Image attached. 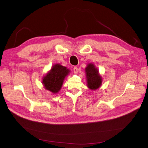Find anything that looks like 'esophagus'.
<instances>
[{"mask_svg":"<svg viewBox=\"0 0 148 148\" xmlns=\"http://www.w3.org/2000/svg\"><path fill=\"white\" fill-rule=\"evenodd\" d=\"M73 71H74L75 73H78V67L77 66H74Z\"/></svg>","mask_w":148,"mask_h":148,"instance_id":"34e87169","label":"esophagus"}]
</instances>
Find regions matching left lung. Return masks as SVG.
Returning <instances> with one entry per match:
<instances>
[{"label":"left lung","instance_id":"left-lung-1","mask_svg":"<svg viewBox=\"0 0 148 148\" xmlns=\"http://www.w3.org/2000/svg\"><path fill=\"white\" fill-rule=\"evenodd\" d=\"M85 70L88 87L91 90L99 88L102 84V77L95 65L88 64Z\"/></svg>","mask_w":148,"mask_h":148}]
</instances>
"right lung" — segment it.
<instances>
[{
  "instance_id": "add662e5",
  "label": "right lung",
  "mask_w": 148,
  "mask_h": 148,
  "mask_svg": "<svg viewBox=\"0 0 148 148\" xmlns=\"http://www.w3.org/2000/svg\"><path fill=\"white\" fill-rule=\"evenodd\" d=\"M70 70L59 64L53 65L51 70L42 78V84L47 90L53 94L59 92Z\"/></svg>"
}]
</instances>
